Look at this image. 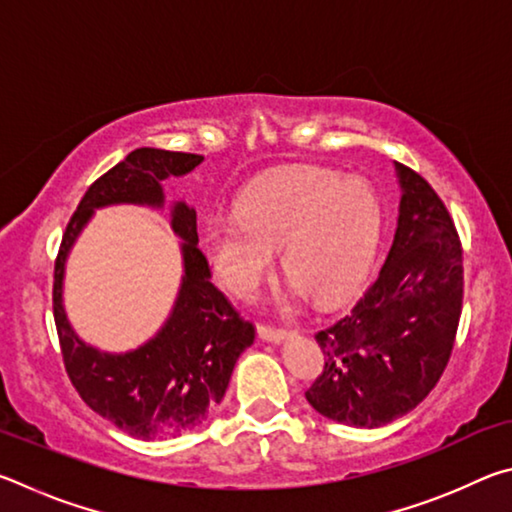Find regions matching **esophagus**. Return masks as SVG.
Here are the masks:
<instances>
[{
	"label": "esophagus",
	"mask_w": 512,
	"mask_h": 512,
	"mask_svg": "<svg viewBox=\"0 0 512 512\" xmlns=\"http://www.w3.org/2000/svg\"><path fill=\"white\" fill-rule=\"evenodd\" d=\"M257 334H259V339L268 341V343H280V341H284V339H289L287 329L271 327V325H259V327H257Z\"/></svg>",
	"instance_id": "1"
}]
</instances>
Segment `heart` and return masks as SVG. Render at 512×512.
Instances as JSON below:
<instances>
[{
	"instance_id": "obj_1",
	"label": "heart",
	"mask_w": 512,
	"mask_h": 512,
	"mask_svg": "<svg viewBox=\"0 0 512 512\" xmlns=\"http://www.w3.org/2000/svg\"><path fill=\"white\" fill-rule=\"evenodd\" d=\"M375 189L323 169H296L253 189L237 216L205 225V250L219 280L237 298H253L282 248V271L318 305L357 289L381 235Z\"/></svg>"
}]
</instances>
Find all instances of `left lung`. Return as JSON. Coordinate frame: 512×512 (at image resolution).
<instances>
[{
    "mask_svg": "<svg viewBox=\"0 0 512 512\" xmlns=\"http://www.w3.org/2000/svg\"><path fill=\"white\" fill-rule=\"evenodd\" d=\"M402 198L381 271L316 341L325 366L305 393L325 418L375 429L413 411L447 368L463 309V248L445 203L395 162Z\"/></svg>",
    "mask_w": 512,
    "mask_h": 512,
    "instance_id": "1",
    "label": "left lung"
}]
</instances>
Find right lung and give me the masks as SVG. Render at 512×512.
Wrapping results in <instances>:
<instances>
[{
	"label": "right lung",
	"mask_w": 512,
	"mask_h": 512,
	"mask_svg": "<svg viewBox=\"0 0 512 512\" xmlns=\"http://www.w3.org/2000/svg\"><path fill=\"white\" fill-rule=\"evenodd\" d=\"M203 155L135 149L94 180L67 223L54 268V320L65 370L83 402L133 438L178 436L201 424L223 400L232 368L255 341L253 323L210 282V264L198 248L196 210L171 205V228L183 239V282L167 323L137 350L110 354L81 341L63 307L69 250L94 210L108 205H164L162 180L185 176Z\"/></svg>",
	"instance_id": "add662e5"
}]
</instances>
